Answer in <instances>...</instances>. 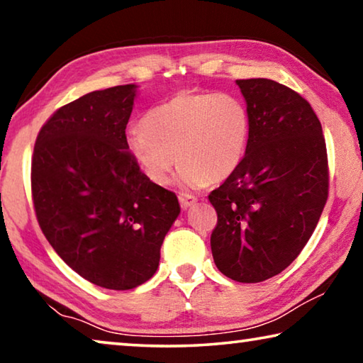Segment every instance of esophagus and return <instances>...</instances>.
I'll return each mask as SVG.
<instances>
[{
  "instance_id": "esophagus-1",
  "label": "esophagus",
  "mask_w": 363,
  "mask_h": 363,
  "mask_svg": "<svg viewBox=\"0 0 363 363\" xmlns=\"http://www.w3.org/2000/svg\"><path fill=\"white\" fill-rule=\"evenodd\" d=\"M195 201H196V199H195V196H192V195H187V194H181L179 195V203H181L182 210H187V208L192 206Z\"/></svg>"
}]
</instances>
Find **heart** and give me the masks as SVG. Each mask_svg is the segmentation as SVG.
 <instances>
[{"instance_id": "obj_1", "label": "heart", "mask_w": 363, "mask_h": 363, "mask_svg": "<svg viewBox=\"0 0 363 363\" xmlns=\"http://www.w3.org/2000/svg\"><path fill=\"white\" fill-rule=\"evenodd\" d=\"M251 121L240 97L229 93L181 91L130 128L125 147L150 182L167 186L176 164L186 189L220 182L242 163Z\"/></svg>"}]
</instances>
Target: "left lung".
<instances>
[{
	"mask_svg": "<svg viewBox=\"0 0 363 363\" xmlns=\"http://www.w3.org/2000/svg\"><path fill=\"white\" fill-rule=\"evenodd\" d=\"M251 130L238 168L208 195L218 213L211 233L216 267L257 284L296 259L328 199L322 125L296 91L267 78L237 79Z\"/></svg>",
	"mask_w": 363,
	"mask_h": 363,
	"instance_id": "left-lung-1",
	"label": "left lung"
}]
</instances>
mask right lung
Returning a JSON list of instances; mask_svg holds the SVG:
<instances>
[{
	"mask_svg": "<svg viewBox=\"0 0 363 363\" xmlns=\"http://www.w3.org/2000/svg\"><path fill=\"white\" fill-rule=\"evenodd\" d=\"M136 84L93 91L43 125L32 158L36 219L54 251L91 284L131 290L152 279L179 216L125 147Z\"/></svg>",
	"mask_w": 363,
	"mask_h": 363,
	"instance_id": "obj_1",
	"label": "right lung"
}]
</instances>
